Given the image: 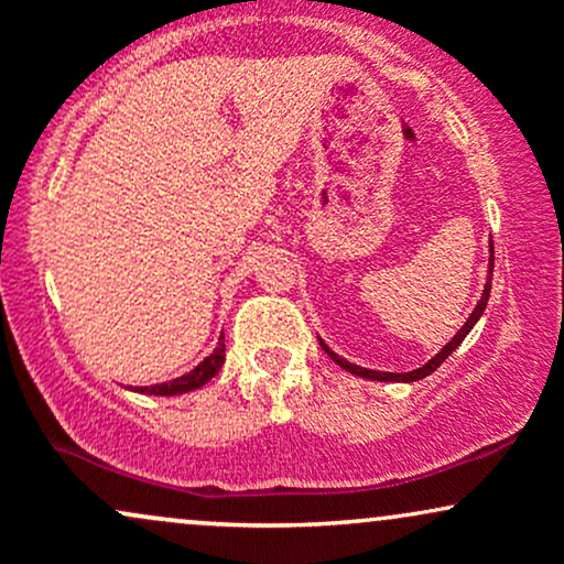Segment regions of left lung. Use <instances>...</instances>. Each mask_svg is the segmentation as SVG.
Here are the masks:
<instances>
[{"mask_svg": "<svg viewBox=\"0 0 564 564\" xmlns=\"http://www.w3.org/2000/svg\"><path fill=\"white\" fill-rule=\"evenodd\" d=\"M490 275H488V283H485V289H482V296H480V302L475 304V310H471V315H469V321L464 323L462 328H458V334L453 336V339L448 341V345H445L443 349H440V352L435 355V358L432 360H426V364L422 366V368H416V371H408V373H390V371H371V368H364V366H355V364H349V360H345V358H339V355L334 352V349H328V345H323V339H321V347L326 349L328 355H332V360L336 366H341L345 368V371H349V373H355V377H364V379H373V381H419V379H424V377H430L432 371H437L440 368V364H443L445 358H448V355L453 352V349H456L458 345H462L464 339H467V334L471 332V328H475V323L480 321V315L485 313V307H488V296H490V281H494V243H490Z\"/></svg>", "mask_w": 564, "mask_h": 564, "instance_id": "left-lung-1", "label": "left lung"}]
</instances>
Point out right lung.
Wrapping results in <instances>:
<instances>
[{"label":"right lung","mask_w":564,"mask_h":564,"mask_svg":"<svg viewBox=\"0 0 564 564\" xmlns=\"http://www.w3.org/2000/svg\"><path fill=\"white\" fill-rule=\"evenodd\" d=\"M223 364H225V336H219L215 352L206 355V358L200 360V364L193 368V371H187L185 377L164 381V384L138 387V390H134V392H145V394H183V392L198 390V387H204L206 381L217 377L219 368H223Z\"/></svg>","instance_id":"1"}]
</instances>
